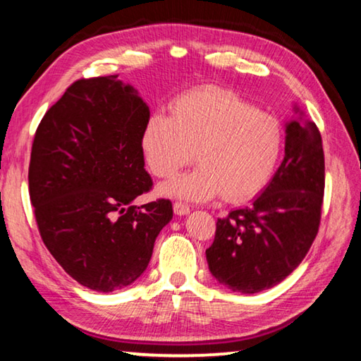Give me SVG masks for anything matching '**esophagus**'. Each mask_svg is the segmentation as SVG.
Returning <instances> with one entry per match:
<instances>
[{"label": "esophagus", "instance_id": "1", "mask_svg": "<svg viewBox=\"0 0 361 361\" xmlns=\"http://www.w3.org/2000/svg\"><path fill=\"white\" fill-rule=\"evenodd\" d=\"M173 212L176 213V215H188L189 213V207L186 205V204H183V202H175L173 204Z\"/></svg>", "mask_w": 361, "mask_h": 361}]
</instances>
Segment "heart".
<instances>
[{
  "label": "heart",
  "mask_w": 361,
  "mask_h": 361,
  "mask_svg": "<svg viewBox=\"0 0 361 361\" xmlns=\"http://www.w3.org/2000/svg\"><path fill=\"white\" fill-rule=\"evenodd\" d=\"M282 143V126L274 116L215 85L178 97L170 116H151L142 133L146 166L159 178L189 166L195 151L199 167L161 188L192 202L219 194L235 204L253 199L272 178Z\"/></svg>",
  "instance_id": "obj_1"
}]
</instances>
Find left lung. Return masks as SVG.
Returning a JSON list of instances; mask_svg holds the SVG:
<instances>
[{
  "label": "left lung",
  "instance_id": "1",
  "mask_svg": "<svg viewBox=\"0 0 361 361\" xmlns=\"http://www.w3.org/2000/svg\"><path fill=\"white\" fill-rule=\"evenodd\" d=\"M285 127V157L274 178L248 207L218 219L205 252L212 276L243 295L288 277L319 232L325 191L322 135L315 122L302 118Z\"/></svg>",
  "mask_w": 361,
  "mask_h": 361
}]
</instances>
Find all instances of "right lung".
<instances>
[{
  "label": "right lung",
  "mask_w": 361,
  "mask_h": 361,
  "mask_svg": "<svg viewBox=\"0 0 361 361\" xmlns=\"http://www.w3.org/2000/svg\"><path fill=\"white\" fill-rule=\"evenodd\" d=\"M149 108L118 75L78 79L35 133L30 200L41 239L70 277L109 293L135 282L172 202H132L148 192L142 133Z\"/></svg>",
  "instance_id": "1"
}]
</instances>
